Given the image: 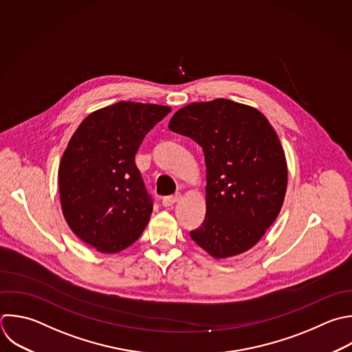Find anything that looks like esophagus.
<instances>
[{
    "mask_svg": "<svg viewBox=\"0 0 352 352\" xmlns=\"http://www.w3.org/2000/svg\"><path fill=\"white\" fill-rule=\"evenodd\" d=\"M179 194H175V195H169V197H165L164 199H162V205L165 206V208H169V206H172L173 204H176L177 201H179Z\"/></svg>",
    "mask_w": 352,
    "mask_h": 352,
    "instance_id": "esophagus-1",
    "label": "esophagus"
}]
</instances>
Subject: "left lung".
Returning <instances> with one entry per match:
<instances>
[{
    "instance_id": "8db88e82",
    "label": "left lung",
    "mask_w": 352,
    "mask_h": 352,
    "mask_svg": "<svg viewBox=\"0 0 352 352\" xmlns=\"http://www.w3.org/2000/svg\"><path fill=\"white\" fill-rule=\"evenodd\" d=\"M169 129L192 139L205 155L206 214L192 241L214 258L254 246L275 221L287 187L283 148L256 109L227 99L191 103Z\"/></svg>"
}]
</instances>
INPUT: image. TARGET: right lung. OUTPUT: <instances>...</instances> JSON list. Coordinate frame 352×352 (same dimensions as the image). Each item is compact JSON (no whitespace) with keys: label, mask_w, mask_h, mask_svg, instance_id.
<instances>
[{"label":"right lung","mask_w":352,"mask_h":352,"mask_svg":"<svg viewBox=\"0 0 352 352\" xmlns=\"http://www.w3.org/2000/svg\"><path fill=\"white\" fill-rule=\"evenodd\" d=\"M170 107L118 102L89 114L72 136L59 166L63 216L73 232L102 253L139 239L151 212L135 155Z\"/></svg>","instance_id":"1"}]
</instances>
